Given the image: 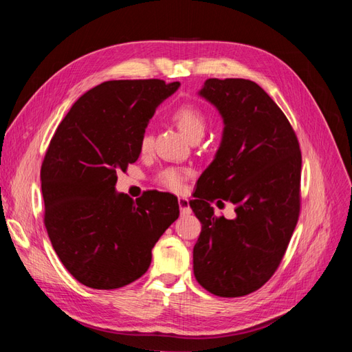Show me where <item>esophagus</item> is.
<instances>
[{
	"mask_svg": "<svg viewBox=\"0 0 352 352\" xmlns=\"http://www.w3.org/2000/svg\"><path fill=\"white\" fill-rule=\"evenodd\" d=\"M177 204H179V208H180V214H182V216L189 214L190 208H189V201H188V198L179 197V198H177Z\"/></svg>",
	"mask_w": 352,
	"mask_h": 352,
	"instance_id": "1",
	"label": "esophagus"
}]
</instances>
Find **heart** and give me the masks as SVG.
Here are the masks:
<instances>
[{"mask_svg": "<svg viewBox=\"0 0 352 352\" xmlns=\"http://www.w3.org/2000/svg\"><path fill=\"white\" fill-rule=\"evenodd\" d=\"M173 122L179 127V131L182 132L189 141L201 140L206 133L207 129V119L204 113L199 109L194 107V105H182L173 113ZM153 146V140L148 133H144L140 141V151L148 153ZM188 177V172L180 170L176 167H167L162 170L157 175V182L163 188L172 190V192H179L182 190L185 180Z\"/></svg>", "mask_w": 352, "mask_h": 352, "instance_id": "heart-1", "label": "heart"}]
</instances>
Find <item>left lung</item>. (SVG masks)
<instances>
[{"mask_svg": "<svg viewBox=\"0 0 352 352\" xmlns=\"http://www.w3.org/2000/svg\"><path fill=\"white\" fill-rule=\"evenodd\" d=\"M198 95L214 105L225 127L189 201L202 225L194 274L211 294L243 296L272 278L296 226L300 144L278 104L252 80L207 79ZM212 200L230 201L237 217L217 218Z\"/></svg>", "mask_w": 352, "mask_h": 352, "instance_id": "obj_1", "label": "left lung"}]
</instances>
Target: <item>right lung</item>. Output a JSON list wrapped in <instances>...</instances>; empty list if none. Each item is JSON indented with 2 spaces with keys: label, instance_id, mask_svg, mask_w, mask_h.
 <instances>
[{
  "label": "right lung",
  "instance_id": "obj_1",
  "mask_svg": "<svg viewBox=\"0 0 352 352\" xmlns=\"http://www.w3.org/2000/svg\"><path fill=\"white\" fill-rule=\"evenodd\" d=\"M179 87L102 82L73 104L52 136L41 167L44 221L60 261L85 286L117 289L140 279L179 217L175 195L116 192L117 172L136 162L148 122Z\"/></svg>",
  "mask_w": 352,
  "mask_h": 352
}]
</instances>
